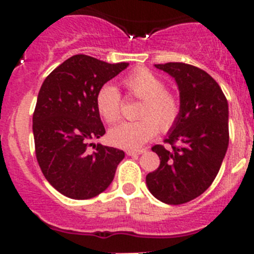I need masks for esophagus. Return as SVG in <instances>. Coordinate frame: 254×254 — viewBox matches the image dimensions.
Segmentation results:
<instances>
[{
	"instance_id": "1",
	"label": "esophagus",
	"mask_w": 254,
	"mask_h": 254,
	"mask_svg": "<svg viewBox=\"0 0 254 254\" xmlns=\"http://www.w3.org/2000/svg\"><path fill=\"white\" fill-rule=\"evenodd\" d=\"M145 152V150H137V151H132V150H127V156H139L141 153Z\"/></svg>"
}]
</instances>
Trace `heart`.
<instances>
[{"label":"heart","mask_w":254,"mask_h":254,"mask_svg":"<svg viewBox=\"0 0 254 254\" xmlns=\"http://www.w3.org/2000/svg\"><path fill=\"white\" fill-rule=\"evenodd\" d=\"M130 96L141 99L136 122L122 123L109 131L112 145L127 150H137L152 139L158 130L168 131L181 114V102L175 92L166 88L165 82L147 68H136L123 79ZM98 113L108 124L122 119L123 101L117 87L104 84L96 96Z\"/></svg>","instance_id":"b5f03b06"}]
</instances>
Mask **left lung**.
I'll use <instances>...</instances> for the list:
<instances>
[{"label": "left lung", "instance_id": "left-lung-1", "mask_svg": "<svg viewBox=\"0 0 254 254\" xmlns=\"http://www.w3.org/2000/svg\"><path fill=\"white\" fill-rule=\"evenodd\" d=\"M155 67L176 79L181 114L163 145L152 147L160 166L146 176L148 190L162 203H188L201 195L219 173L229 146V104L217 82L183 63Z\"/></svg>", "mask_w": 254, "mask_h": 254}]
</instances>
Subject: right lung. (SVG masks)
Listing matches in <instances>:
<instances>
[{
  "label": "right lung",
  "instance_id": "right-lung-1",
  "mask_svg": "<svg viewBox=\"0 0 254 254\" xmlns=\"http://www.w3.org/2000/svg\"><path fill=\"white\" fill-rule=\"evenodd\" d=\"M129 66L73 55L43 82L33 114L35 155L43 175L71 199H91L106 190L124 151L88 142L106 134L96 106L97 92ZM92 145V143H89Z\"/></svg>",
  "mask_w": 254,
  "mask_h": 254
}]
</instances>
